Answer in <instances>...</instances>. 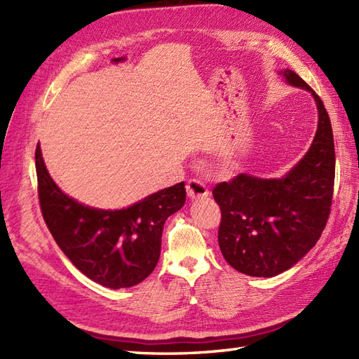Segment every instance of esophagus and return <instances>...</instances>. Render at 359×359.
I'll return each mask as SVG.
<instances>
[{"label":"esophagus","mask_w":359,"mask_h":359,"mask_svg":"<svg viewBox=\"0 0 359 359\" xmlns=\"http://www.w3.org/2000/svg\"><path fill=\"white\" fill-rule=\"evenodd\" d=\"M187 194L191 201H196V199H203V197H208V189L207 187H205L201 180H189L187 184Z\"/></svg>","instance_id":"34e87169"}]
</instances>
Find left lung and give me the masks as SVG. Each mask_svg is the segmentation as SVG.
Instances as JSON below:
<instances>
[{"instance_id": "8db88e82", "label": "left lung", "mask_w": 359, "mask_h": 359, "mask_svg": "<svg viewBox=\"0 0 359 359\" xmlns=\"http://www.w3.org/2000/svg\"><path fill=\"white\" fill-rule=\"evenodd\" d=\"M278 74L315 98L318 128L309 151L282 177L242 172L212 189L222 212L220 251L234 270L255 278L278 276L316 245L333 197L334 144L329 114L296 72Z\"/></svg>"}]
</instances>
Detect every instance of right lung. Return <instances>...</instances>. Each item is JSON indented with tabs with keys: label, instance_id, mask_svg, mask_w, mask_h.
I'll list each match as a JSON object with an SVG mask.
<instances>
[{
	"label": "right lung",
	"instance_id": "add662e5",
	"mask_svg": "<svg viewBox=\"0 0 359 359\" xmlns=\"http://www.w3.org/2000/svg\"><path fill=\"white\" fill-rule=\"evenodd\" d=\"M35 168L44 222L83 274L114 290L134 287L149 276L160 257L165 220L185 205L184 182L126 208L102 210L60 189L44 165L40 144Z\"/></svg>",
	"mask_w": 359,
	"mask_h": 359
}]
</instances>
